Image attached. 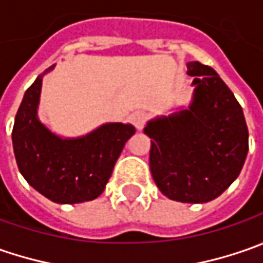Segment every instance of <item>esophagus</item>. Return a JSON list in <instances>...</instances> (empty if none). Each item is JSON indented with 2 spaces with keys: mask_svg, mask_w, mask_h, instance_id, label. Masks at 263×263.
<instances>
[{
  "mask_svg": "<svg viewBox=\"0 0 263 263\" xmlns=\"http://www.w3.org/2000/svg\"><path fill=\"white\" fill-rule=\"evenodd\" d=\"M130 120H132V124L136 127L137 130H142L145 127V124H146L147 116L145 112H142V111H136V112L132 114Z\"/></svg>",
  "mask_w": 263,
  "mask_h": 263,
  "instance_id": "obj_1",
  "label": "esophagus"
}]
</instances>
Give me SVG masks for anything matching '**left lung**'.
I'll list each match as a JSON object with an SVG mask.
<instances>
[{
  "label": "left lung",
  "instance_id": "left-lung-1",
  "mask_svg": "<svg viewBox=\"0 0 263 263\" xmlns=\"http://www.w3.org/2000/svg\"><path fill=\"white\" fill-rule=\"evenodd\" d=\"M193 77L192 102L170 116L147 121L149 167L171 200L205 203L236 180L249 151L243 109L218 73L199 61L187 63Z\"/></svg>",
  "mask_w": 263,
  "mask_h": 263
}]
</instances>
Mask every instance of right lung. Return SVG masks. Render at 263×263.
I'll return each mask as SVG.
<instances>
[{"instance_id":"right-lung-1","label":"right lung","mask_w":263,"mask_h":263,"mask_svg":"<svg viewBox=\"0 0 263 263\" xmlns=\"http://www.w3.org/2000/svg\"><path fill=\"white\" fill-rule=\"evenodd\" d=\"M36 77L15 114L13 149L25 180L55 203L93 200L105 190L126 142L136 133L132 124L105 123L80 137H61L39 120L42 80Z\"/></svg>"}]
</instances>
